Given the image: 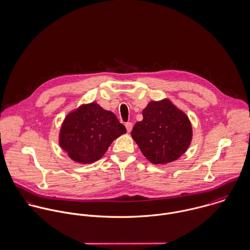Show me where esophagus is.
Masks as SVG:
<instances>
[{
  "label": "esophagus",
  "instance_id": "34e87169",
  "mask_svg": "<svg viewBox=\"0 0 250 250\" xmlns=\"http://www.w3.org/2000/svg\"><path fill=\"white\" fill-rule=\"evenodd\" d=\"M125 127H126V129H127V132H131L132 131V129H133V123L132 122H127L126 124H125Z\"/></svg>",
  "mask_w": 250,
  "mask_h": 250
}]
</instances>
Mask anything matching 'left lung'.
<instances>
[{
	"label": "left lung",
	"mask_w": 250,
	"mask_h": 250,
	"mask_svg": "<svg viewBox=\"0 0 250 250\" xmlns=\"http://www.w3.org/2000/svg\"><path fill=\"white\" fill-rule=\"evenodd\" d=\"M143 119L131 133L144 157L154 165L176 161L192 139L188 115L168 99L151 101L143 110Z\"/></svg>",
	"instance_id": "1"
}]
</instances>
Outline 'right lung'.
Wrapping results in <instances>:
<instances>
[{
    "instance_id": "right-lung-1",
    "label": "right lung",
    "mask_w": 250,
    "mask_h": 250,
    "mask_svg": "<svg viewBox=\"0 0 250 250\" xmlns=\"http://www.w3.org/2000/svg\"><path fill=\"white\" fill-rule=\"evenodd\" d=\"M125 133V126L113 112L92 102L66 115L59 141L74 162L91 164L101 159L111 143Z\"/></svg>"
}]
</instances>
